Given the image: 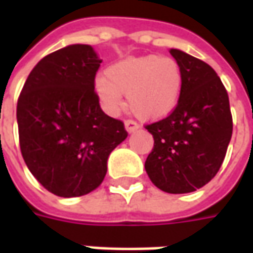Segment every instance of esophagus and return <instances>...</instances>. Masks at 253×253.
<instances>
[{"label":"esophagus","instance_id":"1","mask_svg":"<svg viewBox=\"0 0 253 253\" xmlns=\"http://www.w3.org/2000/svg\"><path fill=\"white\" fill-rule=\"evenodd\" d=\"M125 127H126V130L128 133H134V131L140 127V125H138L137 122H134V120L127 119L125 120Z\"/></svg>","mask_w":253,"mask_h":253}]
</instances>
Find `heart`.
<instances>
[{
  "label": "heart",
  "mask_w": 253,
  "mask_h": 253,
  "mask_svg": "<svg viewBox=\"0 0 253 253\" xmlns=\"http://www.w3.org/2000/svg\"><path fill=\"white\" fill-rule=\"evenodd\" d=\"M184 85L180 63L170 56L144 55L120 61L95 80L99 102L109 115L123 106L126 92L130 111L140 119H162L176 109Z\"/></svg>",
  "instance_id": "b5f03b06"
}]
</instances>
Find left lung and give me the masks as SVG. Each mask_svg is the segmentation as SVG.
Instances as JSON below:
<instances>
[{"instance_id": "8db88e82", "label": "left lung", "mask_w": 253, "mask_h": 253, "mask_svg": "<svg viewBox=\"0 0 253 253\" xmlns=\"http://www.w3.org/2000/svg\"><path fill=\"white\" fill-rule=\"evenodd\" d=\"M183 69L180 102L166 118L145 125L154 148L145 170L154 184L169 194L197 191L217 174L233 134L228 94L208 63L170 49Z\"/></svg>"}]
</instances>
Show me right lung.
Segmentation results:
<instances>
[{"label":"right lung","mask_w":253,"mask_h":253,"mask_svg":"<svg viewBox=\"0 0 253 253\" xmlns=\"http://www.w3.org/2000/svg\"><path fill=\"white\" fill-rule=\"evenodd\" d=\"M99 66L90 45L62 48L33 68L19 95L22 156L37 181L58 197H82L98 188L108 156L127 137L125 123L99 106Z\"/></svg>","instance_id":"add662e5"}]
</instances>
